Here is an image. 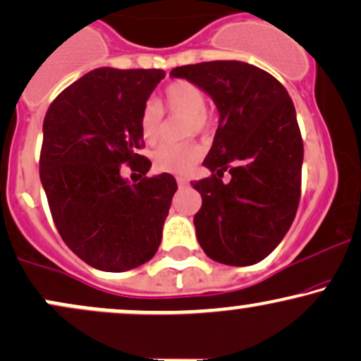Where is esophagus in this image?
<instances>
[{
    "label": "esophagus",
    "mask_w": 361,
    "mask_h": 361,
    "mask_svg": "<svg viewBox=\"0 0 361 361\" xmlns=\"http://www.w3.org/2000/svg\"><path fill=\"white\" fill-rule=\"evenodd\" d=\"M176 181H178V185H180V186H186V185H188V180H186V178H183V176L176 178Z\"/></svg>",
    "instance_id": "34e87169"
}]
</instances>
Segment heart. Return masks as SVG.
Wrapping results in <instances>:
<instances>
[{
    "instance_id": "heart-1",
    "label": "heart",
    "mask_w": 361,
    "mask_h": 361,
    "mask_svg": "<svg viewBox=\"0 0 361 361\" xmlns=\"http://www.w3.org/2000/svg\"><path fill=\"white\" fill-rule=\"evenodd\" d=\"M164 106L173 114L186 115L185 134H200L210 127V115L205 110V93L192 81L178 80L164 90ZM163 126V109L159 103L147 102L139 114V132L146 144H154L159 139ZM202 147L197 142L163 144L152 152V164L161 173L185 175L192 171L200 161Z\"/></svg>"
}]
</instances>
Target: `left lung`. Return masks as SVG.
Segmentation results:
<instances>
[{
  "instance_id": "8db88e82",
  "label": "left lung",
  "mask_w": 361,
  "mask_h": 361,
  "mask_svg": "<svg viewBox=\"0 0 361 361\" xmlns=\"http://www.w3.org/2000/svg\"><path fill=\"white\" fill-rule=\"evenodd\" d=\"M212 98L219 127L204 166L192 181L202 195L193 217L205 255L231 267L267 258L288 233L300 200L304 144L288 91L270 73L241 61L175 68ZM231 173L224 184L223 173Z\"/></svg>"
}]
</instances>
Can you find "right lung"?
Wrapping results in <instances>:
<instances>
[{"mask_svg": "<svg viewBox=\"0 0 361 361\" xmlns=\"http://www.w3.org/2000/svg\"><path fill=\"white\" fill-rule=\"evenodd\" d=\"M161 69L100 68L74 81L44 118L40 181L62 241L102 271H127L156 255L176 180L147 178L139 114ZM145 176L132 185L119 168Z\"/></svg>", "mask_w": 361, "mask_h": 361, "instance_id": "1", "label": "right lung"}]
</instances>
